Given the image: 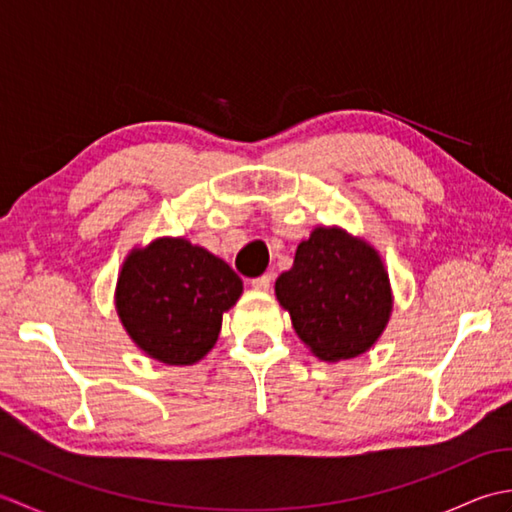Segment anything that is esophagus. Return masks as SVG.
Wrapping results in <instances>:
<instances>
[{"label":"esophagus","instance_id":"obj_1","mask_svg":"<svg viewBox=\"0 0 512 512\" xmlns=\"http://www.w3.org/2000/svg\"><path fill=\"white\" fill-rule=\"evenodd\" d=\"M273 279H275L273 273H266L262 277H255L253 281H250V284H253L255 290H268L270 286H273Z\"/></svg>","mask_w":512,"mask_h":512}]
</instances>
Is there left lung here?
Returning a JSON list of instances; mask_svg holds the SVG:
<instances>
[{"instance_id": "obj_1", "label": "left lung", "mask_w": 512, "mask_h": 512, "mask_svg": "<svg viewBox=\"0 0 512 512\" xmlns=\"http://www.w3.org/2000/svg\"><path fill=\"white\" fill-rule=\"evenodd\" d=\"M275 292L299 339L323 361L367 352L391 312L387 270L376 250L341 228H314Z\"/></svg>"}]
</instances>
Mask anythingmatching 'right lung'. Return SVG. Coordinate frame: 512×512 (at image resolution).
Listing matches in <instances>:
<instances>
[{"instance_id": "obj_1", "label": "right lung", "mask_w": 512, "mask_h": 512, "mask_svg": "<svg viewBox=\"0 0 512 512\" xmlns=\"http://www.w3.org/2000/svg\"><path fill=\"white\" fill-rule=\"evenodd\" d=\"M242 279L220 257L187 239H156L134 250L116 286V310L140 350L167 365H191L211 350L222 312Z\"/></svg>"}]
</instances>
